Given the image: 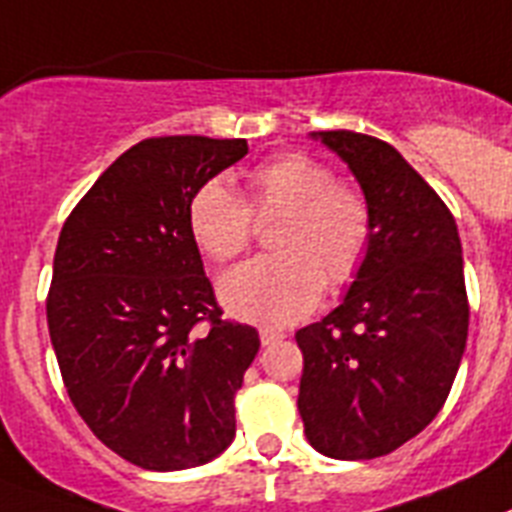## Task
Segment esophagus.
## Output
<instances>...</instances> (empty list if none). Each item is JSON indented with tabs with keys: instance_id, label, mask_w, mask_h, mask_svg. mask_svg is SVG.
Masks as SVG:
<instances>
[{
	"instance_id": "34e87169",
	"label": "esophagus",
	"mask_w": 512,
	"mask_h": 512,
	"mask_svg": "<svg viewBox=\"0 0 512 512\" xmlns=\"http://www.w3.org/2000/svg\"><path fill=\"white\" fill-rule=\"evenodd\" d=\"M259 337H261V345H274V342H280V340H285V332H280V329H272V327H264L259 332Z\"/></svg>"
}]
</instances>
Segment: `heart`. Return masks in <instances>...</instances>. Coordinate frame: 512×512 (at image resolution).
<instances>
[{
  "instance_id": "b5f03b06",
  "label": "heart",
  "mask_w": 512,
  "mask_h": 512,
  "mask_svg": "<svg viewBox=\"0 0 512 512\" xmlns=\"http://www.w3.org/2000/svg\"><path fill=\"white\" fill-rule=\"evenodd\" d=\"M285 214L274 235L277 256H261L222 274L219 298L235 319L287 327L322 301L327 280L345 285L366 261L374 235L371 206L350 185L335 183L306 154H277L248 172V201L211 177L188 201V230L214 261H230L253 240V217Z\"/></svg>"
}]
</instances>
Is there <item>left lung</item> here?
Returning <instances> with one entry per match:
<instances>
[{"label": "left lung", "instance_id": "8db88e82", "mask_svg": "<svg viewBox=\"0 0 512 512\" xmlns=\"http://www.w3.org/2000/svg\"><path fill=\"white\" fill-rule=\"evenodd\" d=\"M311 138L348 164L374 235L340 306L295 332L298 411L314 450L369 460L426 429L450 395L468 337L463 248L445 201L390 143L353 130Z\"/></svg>", "mask_w": 512, "mask_h": 512}]
</instances>
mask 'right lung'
<instances>
[{"instance_id":"add662e5","label":"right lung","mask_w":512,"mask_h":512,"mask_svg":"<svg viewBox=\"0 0 512 512\" xmlns=\"http://www.w3.org/2000/svg\"><path fill=\"white\" fill-rule=\"evenodd\" d=\"M246 138H146L59 232L46 322L75 411L133 466H204L235 439V392L259 332L222 319L188 230L193 190Z\"/></svg>"}]
</instances>
